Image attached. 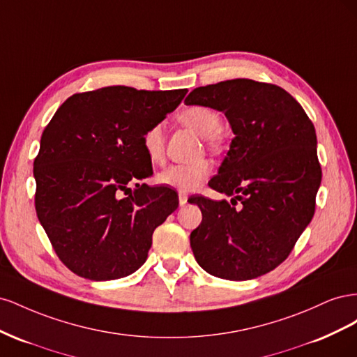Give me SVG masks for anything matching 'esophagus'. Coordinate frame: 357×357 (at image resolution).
Instances as JSON below:
<instances>
[{
	"label": "esophagus",
	"mask_w": 357,
	"mask_h": 357,
	"mask_svg": "<svg viewBox=\"0 0 357 357\" xmlns=\"http://www.w3.org/2000/svg\"><path fill=\"white\" fill-rule=\"evenodd\" d=\"M188 193H185V192H180L178 193V204L181 205V207H183V205H186L188 204Z\"/></svg>",
	"instance_id": "34e87169"
}]
</instances>
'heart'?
<instances>
[{
    "mask_svg": "<svg viewBox=\"0 0 357 357\" xmlns=\"http://www.w3.org/2000/svg\"><path fill=\"white\" fill-rule=\"evenodd\" d=\"M178 121L195 131L199 137L208 138V143H218V135L222 129V119L219 113L204 105L188 107L178 114ZM144 153L152 164L158 165L165 158V135L160 123L150 126L142 137ZM211 174V164L208 160H198L193 164L169 165L156 176L158 183L180 192L197 190Z\"/></svg>",
    "mask_w": 357,
    "mask_h": 357,
    "instance_id": "1",
    "label": "heart"
}]
</instances>
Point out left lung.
Instances as JSON below:
<instances>
[{"mask_svg":"<svg viewBox=\"0 0 357 357\" xmlns=\"http://www.w3.org/2000/svg\"><path fill=\"white\" fill-rule=\"evenodd\" d=\"M185 104L225 113L235 135L208 181L233 205L192 198L202 213L190 234L197 262L234 282L273 271L314 215L321 181L314 125L289 92L250 79L201 86Z\"/></svg>","mask_w":357,"mask_h":357,"instance_id":"obj_1","label":"left lung"}]
</instances>
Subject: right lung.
Wrapping results in <instances>:
<instances>
[{
  "label": "right lung",
  "instance_id": "add662e5",
  "mask_svg": "<svg viewBox=\"0 0 357 357\" xmlns=\"http://www.w3.org/2000/svg\"><path fill=\"white\" fill-rule=\"evenodd\" d=\"M186 93L128 86L74 93L43 131L34 160L36 211L74 274L105 282L146 262L153 231L178 201L171 189L138 185L153 172L142 137Z\"/></svg>",
  "mask_w": 357,
  "mask_h": 357
}]
</instances>
